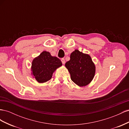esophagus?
Instances as JSON below:
<instances>
[{
	"instance_id": "1",
	"label": "esophagus",
	"mask_w": 129,
	"mask_h": 129,
	"mask_svg": "<svg viewBox=\"0 0 129 129\" xmlns=\"http://www.w3.org/2000/svg\"><path fill=\"white\" fill-rule=\"evenodd\" d=\"M61 62H62V64H64L65 63V60H64V58H61Z\"/></svg>"
}]
</instances>
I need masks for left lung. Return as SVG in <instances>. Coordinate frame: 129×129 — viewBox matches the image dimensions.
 I'll list each match as a JSON object with an SVG mask.
<instances>
[{
    "label": "left lung",
    "instance_id": "8db88e82",
    "mask_svg": "<svg viewBox=\"0 0 129 129\" xmlns=\"http://www.w3.org/2000/svg\"><path fill=\"white\" fill-rule=\"evenodd\" d=\"M70 57L65 66L71 74V80L80 87L90 83L95 74V66L91 57L76 49Z\"/></svg>",
    "mask_w": 129,
    "mask_h": 129
}]
</instances>
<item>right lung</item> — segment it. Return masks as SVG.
<instances>
[{"label":"right lung","mask_w":129,"mask_h":129,"mask_svg":"<svg viewBox=\"0 0 129 129\" xmlns=\"http://www.w3.org/2000/svg\"><path fill=\"white\" fill-rule=\"evenodd\" d=\"M62 64L59 58L44 51L33 60L32 74L38 82L44 83L51 79L54 72Z\"/></svg>","instance_id":"obj_1"}]
</instances>
